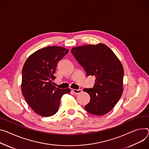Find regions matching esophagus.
Returning <instances> with one entry per match:
<instances>
[{"label":"esophagus","mask_w":149,"mask_h":149,"mask_svg":"<svg viewBox=\"0 0 149 149\" xmlns=\"http://www.w3.org/2000/svg\"><path fill=\"white\" fill-rule=\"evenodd\" d=\"M72 91L75 93V94H78L79 93H81L82 91V90L81 89H78V90H76V89H72Z\"/></svg>","instance_id":"esophagus-1"}]
</instances>
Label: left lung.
Here are the masks:
<instances>
[{"instance_id":"left-lung-1","label":"left lung","mask_w":149,"mask_h":149,"mask_svg":"<svg viewBox=\"0 0 149 149\" xmlns=\"http://www.w3.org/2000/svg\"><path fill=\"white\" fill-rule=\"evenodd\" d=\"M71 53L87 75L96 77L94 87L83 90L90 96L85 109L94 115L106 114L123 94V65L112 50L102 43L73 47Z\"/></svg>"}]
</instances>
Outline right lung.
Here are the masks:
<instances>
[{
	"mask_svg": "<svg viewBox=\"0 0 149 149\" xmlns=\"http://www.w3.org/2000/svg\"><path fill=\"white\" fill-rule=\"evenodd\" d=\"M62 47H46L33 53L22 70L21 90L31 109L38 115L48 117L58 111L60 100L70 88L60 89L52 84L58 62L68 53Z\"/></svg>",
	"mask_w": 149,
	"mask_h": 149,
	"instance_id": "obj_1",
	"label": "right lung"
}]
</instances>
